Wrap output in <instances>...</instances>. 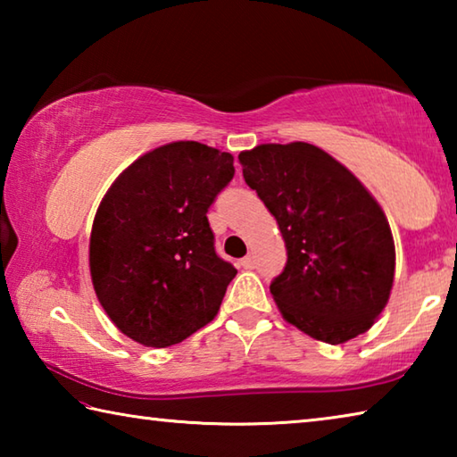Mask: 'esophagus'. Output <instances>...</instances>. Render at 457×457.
Returning <instances> with one entry per match:
<instances>
[{
  "label": "esophagus",
  "instance_id": "esophagus-1",
  "mask_svg": "<svg viewBox=\"0 0 457 457\" xmlns=\"http://www.w3.org/2000/svg\"><path fill=\"white\" fill-rule=\"evenodd\" d=\"M242 266H244L245 270H253V268H256V258H253L252 253H247L245 258H242Z\"/></svg>",
  "mask_w": 457,
  "mask_h": 457
}]
</instances>
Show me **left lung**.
Returning a JSON list of instances; mask_svg holds the SVG:
<instances>
[{"mask_svg":"<svg viewBox=\"0 0 457 457\" xmlns=\"http://www.w3.org/2000/svg\"><path fill=\"white\" fill-rule=\"evenodd\" d=\"M237 159L288 252L282 274L270 284L284 319L330 345L369 330L395 274L391 228L373 195L308 143L260 145Z\"/></svg>","mask_w":457,"mask_h":457,"instance_id":"left-lung-1","label":"left lung"}]
</instances>
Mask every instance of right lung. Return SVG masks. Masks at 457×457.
<instances>
[{
    "instance_id": "add662e5",
    "label": "right lung",
    "mask_w": 457,
    "mask_h": 457,
    "mask_svg": "<svg viewBox=\"0 0 457 457\" xmlns=\"http://www.w3.org/2000/svg\"><path fill=\"white\" fill-rule=\"evenodd\" d=\"M234 157L195 141L163 145L106 191L90 234L100 304L137 343H181L218 314L237 270L218 256L207 221L234 179Z\"/></svg>"
}]
</instances>
